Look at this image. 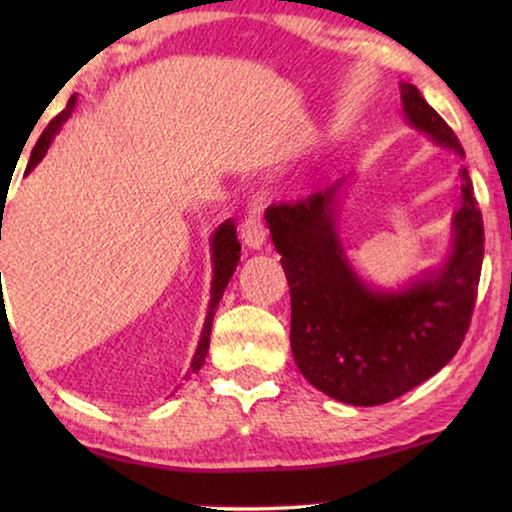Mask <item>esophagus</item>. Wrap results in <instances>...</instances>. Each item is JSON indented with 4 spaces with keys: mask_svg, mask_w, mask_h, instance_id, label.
Segmentation results:
<instances>
[{
    "mask_svg": "<svg viewBox=\"0 0 512 512\" xmlns=\"http://www.w3.org/2000/svg\"><path fill=\"white\" fill-rule=\"evenodd\" d=\"M240 237H242V244L249 249H261L265 240H268V228H265L263 223V202L256 200L254 205H251L247 219L242 221L240 226Z\"/></svg>",
    "mask_w": 512,
    "mask_h": 512,
    "instance_id": "obj_1",
    "label": "esophagus"
}]
</instances>
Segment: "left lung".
<instances>
[{"label": "left lung", "mask_w": 512, "mask_h": 512, "mask_svg": "<svg viewBox=\"0 0 512 512\" xmlns=\"http://www.w3.org/2000/svg\"><path fill=\"white\" fill-rule=\"evenodd\" d=\"M410 125L464 158L457 135L412 83H401ZM452 251L438 270L403 291L361 282L335 226V195L326 191L270 205L265 221L291 291V352L305 380L349 405H382L415 389L452 361L471 326L485 256L482 214L466 167Z\"/></svg>", "instance_id": "8db88e82"}]
</instances>
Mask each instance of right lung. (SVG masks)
I'll list each match as a JSON object with an SVG mask.
<instances>
[{"instance_id": "1", "label": "right lung", "mask_w": 512, "mask_h": 512, "mask_svg": "<svg viewBox=\"0 0 512 512\" xmlns=\"http://www.w3.org/2000/svg\"><path fill=\"white\" fill-rule=\"evenodd\" d=\"M74 104H76V100L72 97V100L67 102V109L62 111V114L55 116L53 121L46 125V130L41 132V137L37 139V144H34V149H32V156H30V163H27L25 174H30L34 167L41 163V158L46 156L48 146H51L53 137L60 132L62 123H65L67 118L72 116ZM237 261H240V242H237L235 223L233 221H226V223H221V226L216 228V233L212 235V263H214V270H212L214 272L212 298H209V310H207L205 328H202L198 349H195V356H193V361H191V373H198V370L202 368V363H205V356H207V349H209V335H212L214 312H216V307H219V300L223 296V291H226L230 277H233V272L237 268Z\"/></svg>"}]
</instances>
